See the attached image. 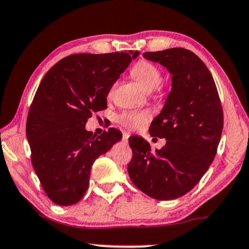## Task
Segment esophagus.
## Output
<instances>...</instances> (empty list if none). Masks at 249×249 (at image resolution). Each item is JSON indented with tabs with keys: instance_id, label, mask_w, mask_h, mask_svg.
<instances>
[{
	"instance_id": "1",
	"label": "esophagus",
	"mask_w": 249,
	"mask_h": 249,
	"mask_svg": "<svg viewBox=\"0 0 249 249\" xmlns=\"http://www.w3.org/2000/svg\"><path fill=\"white\" fill-rule=\"evenodd\" d=\"M129 133L128 132H123V142L127 143L128 142V138H129Z\"/></svg>"
}]
</instances>
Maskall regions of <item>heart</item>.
<instances>
[{
  "instance_id": "b5f03b06",
  "label": "heart",
  "mask_w": 249,
  "mask_h": 249,
  "mask_svg": "<svg viewBox=\"0 0 249 249\" xmlns=\"http://www.w3.org/2000/svg\"><path fill=\"white\" fill-rule=\"evenodd\" d=\"M131 75L146 91H152L158 88L162 81L160 70L155 64L148 61H140L133 66ZM114 87L110 90L113 93ZM150 120V113L146 110H125L117 116V122L131 129H139L145 126Z\"/></svg>"
}]
</instances>
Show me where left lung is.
I'll use <instances>...</instances> for the list:
<instances>
[{
  "mask_svg": "<svg viewBox=\"0 0 249 249\" xmlns=\"http://www.w3.org/2000/svg\"><path fill=\"white\" fill-rule=\"evenodd\" d=\"M143 57L171 74L170 93L149 128L167 141L152 152L148 141L132 136L127 171L140 191L168 201L188 193L211 166L222 134V107L212 74L193 52L169 48Z\"/></svg>",
  "mask_w": 249,
  "mask_h": 249,
  "instance_id": "8db88e82",
  "label": "left lung"
}]
</instances>
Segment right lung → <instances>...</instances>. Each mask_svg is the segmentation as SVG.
I'll return each instance as SVG.
<instances>
[{
  "mask_svg": "<svg viewBox=\"0 0 249 249\" xmlns=\"http://www.w3.org/2000/svg\"><path fill=\"white\" fill-rule=\"evenodd\" d=\"M139 52L75 54L41 80L27 118L31 162L45 193L57 205H73L88 190L98 157L122 140L110 127L99 136L86 129L93 113L107 108L111 87Z\"/></svg>",
  "mask_w": 249,
  "mask_h": 249,
  "instance_id": "1",
  "label": "right lung"
}]
</instances>
